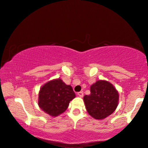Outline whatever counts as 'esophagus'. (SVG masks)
I'll return each mask as SVG.
<instances>
[{"instance_id":"34e87169","label":"esophagus","mask_w":148,"mask_h":148,"mask_svg":"<svg viewBox=\"0 0 148 148\" xmlns=\"http://www.w3.org/2000/svg\"><path fill=\"white\" fill-rule=\"evenodd\" d=\"M77 95H78L79 97H84V93H83V92H77Z\"/></svg>"}]
</instances>
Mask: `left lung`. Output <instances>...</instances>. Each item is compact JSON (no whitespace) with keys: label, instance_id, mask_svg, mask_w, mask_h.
<instances>
[{"label":"left lung","instance_id":"left-lung-1","mask_svg":"<svg viewBox=\"0 0 148 148\" xmlns=\"http://www.w3.org/2000/svg\"><path fill=\"white\" fill-rule=\"evenodd\" d=\"M118 91L112 84L99 80L90 87V95H85L84 101L87 112L95 119L102 120L110 116L118 104Z\"/></svg>","mask_w":148,"mask_h":148}]
</instances>
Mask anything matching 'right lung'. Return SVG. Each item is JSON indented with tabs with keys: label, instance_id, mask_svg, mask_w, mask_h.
I'll return each instance as SVG.
<instances>
[{
	"label": "right lung",
	"instance_id": "right-lung-1",
	"mask_svg": "<svg viewBox=\"0 0 148 148\" xmlns=\"http://www.w3.org/2000/svg\"><path fill=\"white\" fill-rule=\"evenodd\" d=\"M75 97V94L71 86L57 79L42 86L38 103L43 112L56 117L66 111L70 101Z\"/></svg>",
	"mask_w": 148,
	"mask_h": 148
}]
</instances>
